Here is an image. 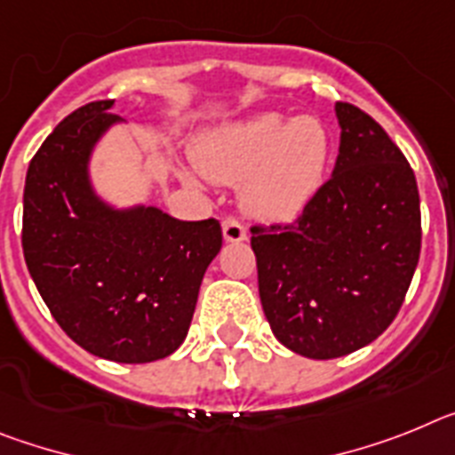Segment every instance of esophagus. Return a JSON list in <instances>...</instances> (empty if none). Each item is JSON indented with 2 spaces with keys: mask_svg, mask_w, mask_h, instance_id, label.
I'll return each mask as SVG.
<instances>
[{
  "mask_svg": "<svg viewBox=\"0 0 455 455\" xmlns=\"http://www.w3.org/2000/svg\"><path fill=\"white\" fill-rule=\"evenodd\" d=\"M222 233L227 243H240V240L247 238V228H244L235 217H227V220H224Z\"/></svg>",
  "mask_w": 455,
  "mask_h": 455,
  "instance_id": "1",
  "label": "esophagus"
}]
</instances>
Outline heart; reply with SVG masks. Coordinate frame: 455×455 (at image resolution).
Masks as SVG:
<instances>
[{
    "mask_svg": "<svg viewBox=\"0 0 455 455\" xmlns=\"http://www.w3.org/2000/svg\"><path fill=\"white\" fill-rule=\"evenodd\" d=\"M330 134L314 116L259 114L205 134L196 167L215 183L243 185V204L266 220H291L325 180Z\"/></svg>",
    "mask_w": 455,
    "mask_h": 455,
    "instance_id": "b5f03b06",
    "label": "heart"
}]
</instances>
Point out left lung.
Segmentation results:
<instances>
[{"mask_svg":"<svg viewBox=\"0 0 455 455\" xmlns=\"http://www.w3.org/2000/svg\"><path fill=\"white\" fill-rule=\"evenodd\" d=\"M337 164L302 215L251 227L272 334L311 359L343 357L380 337L401 309L421 251L410 162L350 102H337Z\"/></svg>","mask_w":455,"mask_h":455,"instance_id":"obj_1","label":"left lung"}]
</instances>
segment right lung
Segmentation results:
<instances>
[{
  "label": "right lung",
  "mask_w": 455,
  "mask_h": 455,
  "mask_svg": "<svg viewBox=\"0 0 455 455\" xmlns=\"http://www.w3.org/2000/svg\"><path fill=\"white\" fill-rule=\"evenodd\" d=\"M114 100L75 109L31 157L22 251L43 302L77 346L146 364L185 341L205 267L222 250L217 220L180 222L160 208L114 211L89 183V156L116 124Z\"/></svg>",
  "instance_id": "obj_1"
}]
</instances>
